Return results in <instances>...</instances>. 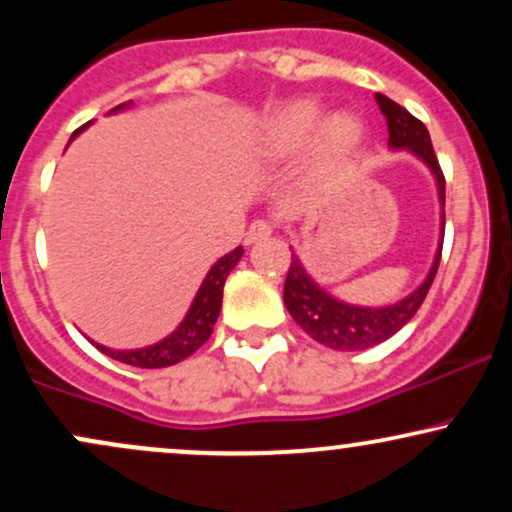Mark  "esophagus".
I'll use <instances>...</instances> for the list:
<instances>
[{"label": "esophagus", "instance_id": "34e87169", "mask_svg": "<svg viewBox=\"0 0 512 512\" xmlns=\"http://www.w3.org/2000/svg\"><path fill=\"white\" fill-rule=\"evenodd\" d=\"M269 236H272V223H269V221H262V219H257V221H252V223H250L248 233H245V243H248V245H252V243H260V240L269 238Z\"/></svg>", "mask_w": 512, "mask_h": 512}]
</instances>
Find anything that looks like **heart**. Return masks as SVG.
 I'll return each instance as SVG.
<instances>
[{
  "mask_svg": "<svg viewBox=\"0 0 512 512\" xmlns=\"http://www.w3.org/2000/svg\"><path fill=\"white\" fill-rule=\"evenodd\" d=\"M310 144V170L317 175L337 173L358 154L366 125L354 110H334L322 117L315 101L286 103L264 120L260 151L269 158H289Z\"/></svg>",
  "mask_w": 512,
  "mask_h": 512,
  "instance_id": "1",
  "label": "heart"
}]
</instances>
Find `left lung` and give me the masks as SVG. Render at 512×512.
<instances>
[{"instance_id": "8db88e82", "label": "left lung", "mask_w": 512, "mask_h": 512, "mask_svg": "<svg viewBox=\"0 0 512 512\" xmlns=\"http://www.w3.org/2000/svg\"><path fill=\"white\" fill-rule=\"evenodd\" d=\"M380 113L387 120V132H390L392 151H407L414 158H419L424 166L431 170L436 180L438 204H440V238L436 255H433L431 269L426 279L416 286L414 291L399 298L397 303L387 305H358L346 303L342 298L332 296L330 291L322 289L320 284L308 274L303 267L301 257L293 252V260L289 267V276L284 284V303L293 320L303 327L317 344L327 346L334 351H363L370 346H378L387 342L392 334H397L404 325L416 315V310L424 303L428 289L433 284V276L438 272L440 250H443V231H445V178L443 170L438 166V158L433 154L431 137L424 122L416 120L414 115L407 113L402 105L375 93Z\"/></svg>"}]
</instances>
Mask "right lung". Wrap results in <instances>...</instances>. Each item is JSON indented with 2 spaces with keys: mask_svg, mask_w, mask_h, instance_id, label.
I'll list each match as a JSON object with an SVG mask.
<instances>
[{
  "mask_svg": "<svg viewBox=\"0 0 512 512\" xmlns=\"http://www.w3.org/2000/svg\"><path fill=\"white\" fill-rule=\"evenodd\" d=\"M129 105H132V101L117 105V108L110 110L108 115L129 110ZM88 125H91V122H88ZM88 125L76 129L72 139H69V144H72ZM243 252H245L243 245H238L236 250H231L228 255L219 257V260L211 264V269L207 272V276H204L202 286H199L195 298H192L185 317H182L180 325L175 327L168 337L158 339L156 344L142 346V349H110V346L93 342V339L91 342L96 344V349L103 351L105 356L115 358V361L127 363V366H134V368H168V366H175V363H180L182 358L192 356L199 346L211 337V332H214V325L221 313L223 284H226V276L231 274L233 267L240 262Z\"/></svg>",
  "mask_w": 512,
  "mask_h": 512,
  "instance_id": "add662e5",
  "label": "right lung"
}]
</instances>
